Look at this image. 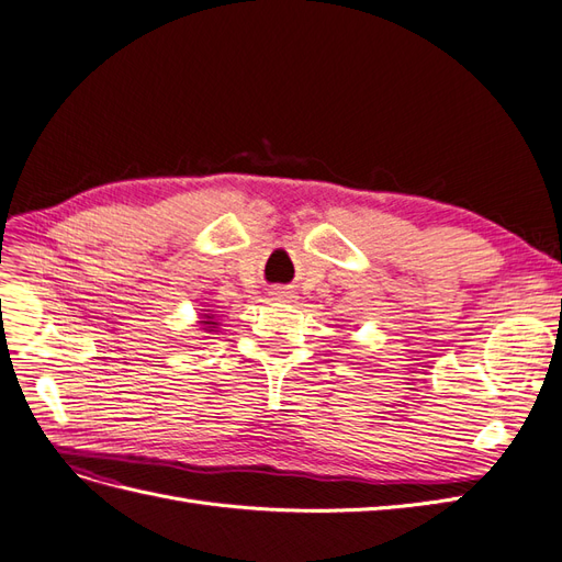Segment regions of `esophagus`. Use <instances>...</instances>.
Listing matches in <instances>:
<instances>
[{
    "instance_id": "obj_1",
    "label": "esophagus",
    "mask_w": 562,
    "mask_h": 562,
    "mask_svg": "<svg viewBox=\"0 0 562 562\" xmlns=\"http://www.w3.org/2000/svg\"><path fill=\"white\" fill-rule=\"evenodd\" d=\"M271 295H277L279 300H281V297H288V293H285V291H274V293H271Z\"/></svg>"
}]
</instances>
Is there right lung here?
<instances>
[{
  "label": "right lung",
  "instance_id": "obj_1",
  "mask_svg": "<svg viewBox=\"0 0 562 562\" xmlns=\"http://www.w3.org/2000/svg\"><path fill=\"white\" fill-rule=\"evenodd\" d=\"M206 318H213V316H206ZM201 323H203V326H206V328H213V326H215L213 321H201Z\"/></svg>",
  "mask_w": 562,
  "mask_h": 562
}]
</instances>
